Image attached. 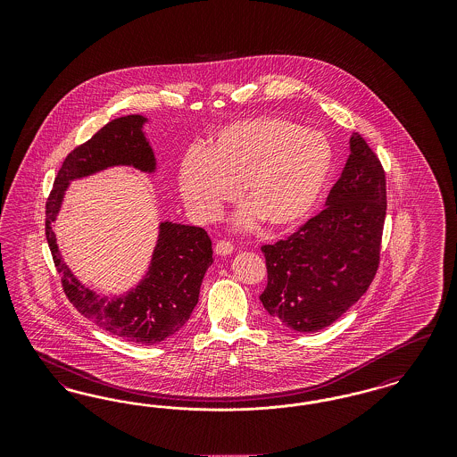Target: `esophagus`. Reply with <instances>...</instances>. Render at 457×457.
Masks as SVG:
<instances>
[{
	"instance_id": "34e87169",
	"label": "esophagus",
	"mask_w": 457,
	"mask_h": 457,
	"mask_svg": "<svg viewBox=\"0 0 457 457\" xmlns=\"http://www.w3.org/2000/svg\"><path fill=\"white\" fill-rule=\"evenodd\" d=\"M233 245L229 241H218L216 246H214V252L219 257H226V255H231L233 253Z\"/></svg>"
}]
</instances>
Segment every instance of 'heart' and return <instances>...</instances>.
Segmentation results:
<instances>
[{"instance_id": "heart-1", "label": "heart", "mask_w": 457, "mask_h": 457, "mask_svg": "<svg viewBox=\"0 0 457 457\" xmlns=\"http://www.w3.org/2000/svg\"><path fill=\"white\" fill-rule=\"evenodd\" d=\"M334 151L322 131L276 118H252L218 131L205 151L187 154L179 166V190L187 209L211 222L239 195L248 204L235 224L263 220L286 231L312 216L332 173Z\"/></svg>"}]
</instances>
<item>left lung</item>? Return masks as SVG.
Wrapping results in <instances>:
<instances>
[{
    "instance_id": "obj_1",
    "label": "left lung",
    "mask_w": 457,
    "mask_h": 457,
    "mask_svg": "<svg viewBox=\"0 0 457 457\" xmlns=\"http://www.w3.org/2000/svg\"><path fill=\"white\" fill-rule=\"evenodd\" d=\"M386 173L365 138L353 133L349 157L326 209L274 245L262 246L265 312L302 334L322 330L369 289L380 257Z\"/></svg>"
}]
</instances>
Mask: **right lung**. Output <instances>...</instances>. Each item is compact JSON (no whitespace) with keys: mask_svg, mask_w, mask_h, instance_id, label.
Masks as SVG:
<instances>
[{"mask_svg":"<svg viewBox=\"0 0 457 457\" xmlns=\"http://www.w3.org/2000/svg\"><path fill=\"white\" fill-rule=\"evenodd\" d=\"M145 123L149 120L142 114L116 118L66 155L46 202V238L62 274L65 295L84 317L125 341L155 345L185 326L195 308L202 279L214 262L209 235L196 226L161 220L157 243L144 278L129 291L109 296L75 278L63 261L53 229L73 179L116 166L155 173L157 162L144 131Z\"/></svg>","mask_w":457,"mask_h":457,"instance_id":"1","label":"right lung"}]
</instances>
